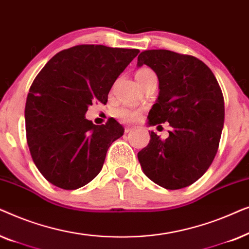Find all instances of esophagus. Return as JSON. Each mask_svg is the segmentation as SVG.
I'll use <instances>...</instances> for the list:
<instances>
[{
    "label": "esophagus",
    "instance_id": "34e87169",
    "mask_svg": "<svg viewBox=\"0 0 249 249\" xmlns=\"http://www.w3.org/2000/svg\"><path fill=\"white\" fill-rule=\"evenodd\" d=\"M132 130H135L134 125H125V128H124V132H125V134H128V132H130V131H132Z\"/></svg>",
    "mask_w": 249,
    "mask_h": 249
}]
</instances>
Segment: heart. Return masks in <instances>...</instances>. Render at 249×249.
<instances>
[{"label": "heart", "mask_w": 249, "mask_h": 249, "mask_svg": "<svg viewBox=\"0 0 249 249\" xmlns=\"http://www.w3.org/2000/svg\"><path fill=\"white\" fill-rule=\"evenodd\" d=\"M154 73L151 69H147V68H142V69H139L137 72H136V79L139 81L142 78L148 76V74ZM114 117L121 120L122 122H132L136 121L137 119H139L142 114V111L138 110V108H134V107H121L117 108L113 112Z\"/></svg>", "instance_id": "obj_1"}]
</instances>
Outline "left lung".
Here are the masks:
<instances>
[{
	"label": "left lung",
	"instance_id": "1",
	"mask_svg": "<svg viewBox=\"0 0 249 249\" xmlns=\"http://www.w3.org/2000/svg\"><path fill=\"white\" fill-rule=\"evenodd\" d=\"M159 78L160 93L148 113V124L169 122L161 139L151 131L138 153L142 171L165 189H181L197 181L215 158L224 122V100L209 67L192 55L148 50L138 55Z\"/></svg>",
	"mask_w": 249,
	"mask_h": 249
}]
</instances>
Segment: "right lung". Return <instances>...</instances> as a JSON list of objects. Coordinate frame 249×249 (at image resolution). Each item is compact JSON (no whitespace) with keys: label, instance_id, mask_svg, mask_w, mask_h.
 I'll return each instance as SVG.
<instances>
[{"label":"right lung","instance_id":"1","mask_svg":"<svg viewBox=\"0 0 249 249\" xmlns=\"http://www.w3.org/2000/svg\"><path fill=\"white\" fill-rule=\"evenodd\" d=\"M138 53L77 45L55 54L37 74L26 101L27 144L52 185L78 189L100 173L108 147L124 129L114 119L96 125L85 113L95 101L107 103L114 81Z\"/></svg>","mask_w":249,"mask_h":249}]
</instances>
